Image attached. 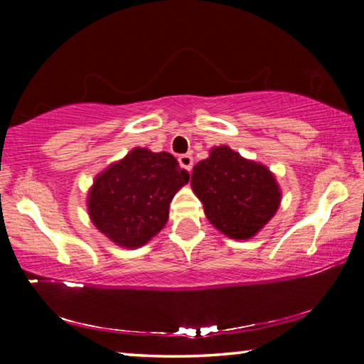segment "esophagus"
Segmentation results:
<instances>
[{
	"label": "esophagus",
	"mask_w": 364,
	"mask_h": 364,
	"mask_svg": "<svg viewBox=\"0 0 364 364\" xmlns=\"http://www.w3.org/2000/svg\"><path fill=\"white\" fill-rule=\"evenodd\" d=\"M178 162H180L181 167H183V168H186L188 171L193 170V165H194V162H193V157L188 156V154H183V156L178 157Z\"/></svg>",
	"instance_id": "34e87169"
}]
</instances>
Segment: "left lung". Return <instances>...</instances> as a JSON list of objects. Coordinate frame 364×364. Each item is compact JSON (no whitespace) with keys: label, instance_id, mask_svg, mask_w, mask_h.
<instances>
[{"label":"left lung","instance_id":"left-lung-1","mask_svg":"<svg viewBox=\"0 0 364 364\" xmlns=\"http://www.w3.org/2000/svg\"><path fill=\"white\" fill-rule=\"evenodd\" d=\"M191 186L210 223L232 239H249L279 207L281 193L267 167L220 146L194 167Z\"/></svg>","mask_w":364,"mask_h":364}]
</instances>
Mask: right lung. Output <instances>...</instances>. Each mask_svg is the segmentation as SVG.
I'll use <instances>...</instances> for the list:
<instances>
[{"mask_svg":"<svg viewBox=\"0 0 364 364\" xmlns=\"http://www.w3.org/2000/svg\"><path fill=\"white\" fill-rule=\"evenodd\" d=\"M189 181L168 152L136 147L96 178L88 197L91 221L123 247L144 245L168 220L170 202Z\"/></svg>","mask_w":364,"mask_h":364,"instance_id":"right-lung-1","label":"right lung"}]
</instances>
